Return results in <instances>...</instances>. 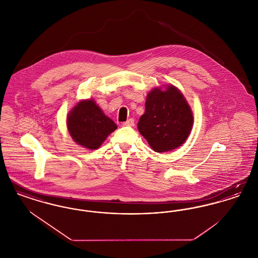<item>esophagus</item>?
Here are the masks:
<instances>
[{"label": "esophagus", "instance_id": "esophagus-1", "mask_svg": "<svg viewBox=\"0 0 258 258\" xmlns=\"http://www.w3.org/2000/svg\"><path fill=\"white\" fill-rule=\"evenodd\" d=\"M124 126H134L135 125V120L134 119H128L126 122L123 123Z\"/></svg>", "mask_w": 258, "mask_h": 258}]
</instances>
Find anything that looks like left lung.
Returning a JSON list of instances; mask_svg holds the SVG:
<instances>
[{"label":"left lung","instance_id":"8db88e82","mask_svg":"<svg viewBox=\"0 0 258 258\" xmlns=\"http://www.w3.org/2000/svg\"><path fill=\"white\" fill-rule=\"evenodd\" d=\"M192 125V110L177 87H156L148 93L137 127L154 151L165 153L182 146Z\"/></svg>","mask_w":258,"mask_h":258}]
</instances>
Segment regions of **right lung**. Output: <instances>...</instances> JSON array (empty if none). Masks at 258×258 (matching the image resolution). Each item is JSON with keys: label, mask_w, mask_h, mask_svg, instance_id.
Masks as SVG:
<instances>
[{"label": "right lung", "mask_w": 258, "mask_h": 258, "mask_svg": "<svg viewBox=\"0 0 258 258\" xmlns=\"http://www.w3.org/2000/svg\"><path fill=\"white\" fill-rule=\"evenodd\" d=\"M67 127L74 142L89 150L101 146L117 124L107 117L95 99H82L67 117Z\"/></svg>", "instance_id": "obj_1"}]
</instances>
